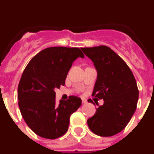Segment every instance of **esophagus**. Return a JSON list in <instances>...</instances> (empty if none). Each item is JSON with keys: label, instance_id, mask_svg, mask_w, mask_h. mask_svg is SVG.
<instances>
[{"label": "esophagus", "instance_id": "1", "mask_svg": "<svg viewBox=\"0 0 154 154\" xmlns=\"http://www.w3.org/2000/svg\"><path fill=\"white\" fill-rule=\"evenodd\" d=\"M82 104H85V103H87V100L85 99H82Z\"/></svg>", "mask_w": 154, "mask_h": 154}]
</instances>
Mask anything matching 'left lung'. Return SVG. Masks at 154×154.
<instances>
[{"mask_svg": "<svg viewBox=\"0 0 154 154\" xmlns=\"http://www.w3.org/2000/svg\"><path fill=\"white\" fill-rule=\"evenodd\" d=\"M81 49L97 72L92 96L104 100L87 123L96 135L112 137L126 127L135 112L139 98L137 82L126 62L110 48L101 45Z\"/></svg>", "mask_w": 154, "mask_h": 154, "instance_id": "obj_1", "label": "left lung"}]
</instances>
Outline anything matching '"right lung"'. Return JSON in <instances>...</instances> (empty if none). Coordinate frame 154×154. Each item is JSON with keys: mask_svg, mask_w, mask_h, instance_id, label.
<instances>
[{"mask_svg": "<svg viewBox=\"0 0 154 154\" xmlns=\"http://www.w3.org/2000/svg\"><path fill=\"white\" fill-rule=\"evenodd\" d=\"M77 58H84L78 48L51 47L31 58L19 82L18 106L21 116L37 135L58 138L67 132L70 116L81 106L77 96L55 103V89L65 85V79Z\"/></svg>", "mask_w": 154, "mask_h": 154, "instance_id": "add662e5", "label": "right lung"}]
</instances>
